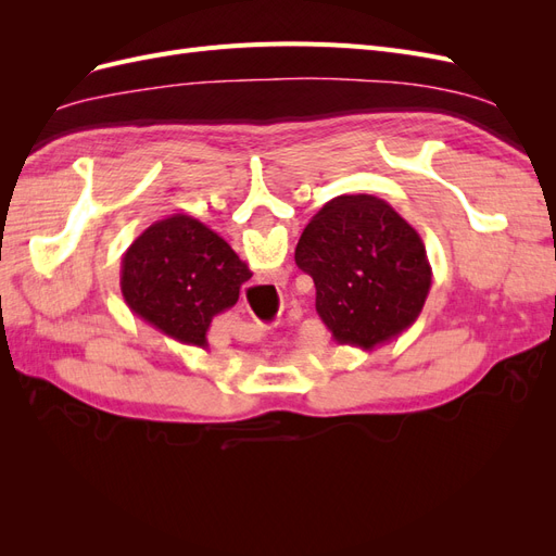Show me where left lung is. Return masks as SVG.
Listing matches in <instances>:
<instances>
[{
	"instance_id": "left-lung-1",
	"label": "left lung",
	"mask_w": 556,
	"mask_h": 556,
	"mask_svg": "<svg viewBox=\"0 0 556 556\" xmlns=\"http://www.w3.org/2000/svg\"><path fill=\"white\" fill-rule=\"evenodd\" d=\"M294 260L315 282V311L339 345L374 350L425 308L431 264L419 233L374 194H341L319 208Z\"/></svg>"
}]
</instances>
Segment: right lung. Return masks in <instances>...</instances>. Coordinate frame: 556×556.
<instances>
[{"mask_svg": "<svg viewBox=\"0 0 556 556\" xmlns=\"http://www.w3.org/2000/svg\"><path fill=\"white\" fill-rule=\"evenodd\" d=\"M250 276L220 233L176 213L150 225L127 248L121 290L143 323L178 343L208 348L213 317L237 304Z\"/></svg>", "mask_w": 556, "mask_h": 556, "instance_id": "right-lung-1", "label": "right lung"}]
</instances>
